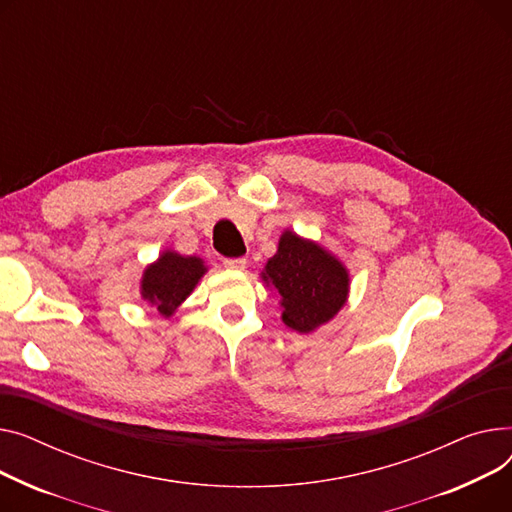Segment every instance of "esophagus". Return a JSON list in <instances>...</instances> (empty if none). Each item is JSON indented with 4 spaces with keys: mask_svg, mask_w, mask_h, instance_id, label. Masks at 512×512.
<instances>
[{
    "mask_svg": "<svg viewBox=\"0 0 512 512\" xmlns=\"http://www.w3.org/2000/svg\"><path fill=\"white\" fill-rule=\"evenodd\" d=\"M223 264H225L227 268H233V270H244L248 262H246V258H225Z\"/></svg>",
    "mask_w": 512,
    "mask_h": 512,
    "instance_id": "obj_1",
    "label": "esophagus"
}]
</instances>
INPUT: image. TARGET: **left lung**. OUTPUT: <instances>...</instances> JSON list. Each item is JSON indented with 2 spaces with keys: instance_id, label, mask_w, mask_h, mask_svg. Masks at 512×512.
Wrapping results in <instances>:
<instances>
[{
  "instance_id": "8db88e82",
  "label": "left lung",
  "mask_w": 512,
  "mask_h": 512,
  "mask_svg": "<svg viewBox=\"0 0 512 512\" xmlns=\"http://www.w3.org/2000/svg\"><path fill=\"white\" fill-rule=\"evenodd\" d=\"M262 277L279 289L283 322L297 333H310L333 318L343 308L349 289L343 264L291 231L283 233Z\"/></svg>"
}]
</instances>
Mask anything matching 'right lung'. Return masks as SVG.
<instances>
[{
  "label": "right lung",
  "instance_id": "right-lung-1",
  "mask_svg": "<svg viewBox=\"0 0 512 512\" xmlns=\"http://www.w3.org/2000/svg\"><path fill=\"white\" fill-rule=\"evenodd\" d=\"M206 268L196 256L163 252L161 258L144 270L142 297L169 318L173 310L192 293Z\"/></svg>",
  "mask_w": 512,
  "mask_h": 512
}]
</instances>
